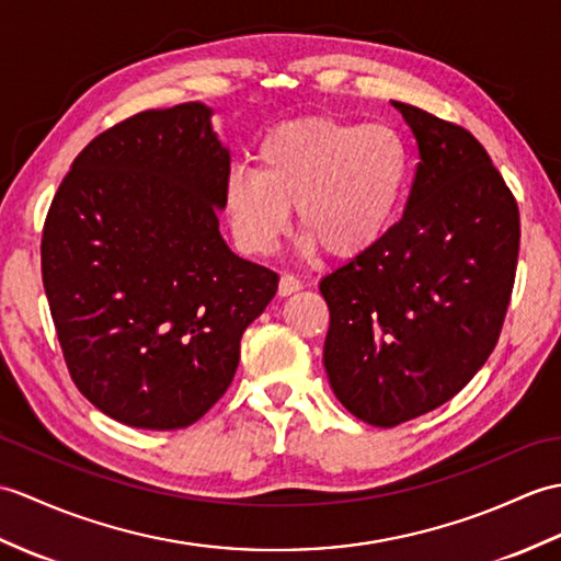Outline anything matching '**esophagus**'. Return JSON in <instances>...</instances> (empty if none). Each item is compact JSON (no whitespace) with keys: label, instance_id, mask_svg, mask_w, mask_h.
I'll use <instances>...</instances> for the list:
<instances>
[{"label":"esophagus","instance_id":"obj_1","mask_svg":"<svg viewBox=\"0 0 561 561\" xmlns=\"http://www.w3.org/2000/svg\"><path fill=\"white\" fill-rule=\"evenodd\" d=\"M298 289H301V279H298L296 275H289V272H284V275L279 277V296H289Z\"/></svg>","mask_w":561,"mask_h":561}]
</instances>
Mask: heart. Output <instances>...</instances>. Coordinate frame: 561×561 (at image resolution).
Masks as SVG:
<instances>
[{
	"instance_id": "1",
	"label": "heart",
	"mask_w": 561,
	"mask_h": 561,
	"mask_svg": "<svg viewBox=\"0 0 561 561\" xmlns=\"http://www.w3.org/2000/svg\"><path fill=\"white\" fill-rule=\"evenodd\" d=\"M255 169L227 179V213L239 243L267 255L296 210L306 249L356 257L394 225L409 184V150L394 128L301 116L270 128Z\"/></svg>"
}]
</instances>
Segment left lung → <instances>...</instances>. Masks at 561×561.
Wrapping results in <instances>:
<instances>
[{
  "label": "left lung",
  "instance_id": "1",
  "mask_svg": "<svg viewBox=\"0 0 561 561\" xmlns=\"http://www.w3.org/2000/svg\"><path fill=\"white\" fill-rule=\"evenodd\" d=\"M419 142L407 210L322 277L324 370L344 409L394 427L449 401L500 340L518 260V205L463 126L392 102Z\"/></svg>",
  "mask_w": 561,
  "mask_h": 561
}]
</instances>
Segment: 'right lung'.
Instances as JSON below:
<instances>
[{
  "label": "right lung",
  "instance_id": "add662e5",
  "mask_svg": "<svg viewBox=\"0 0 561 561\" xmlns=\"http://www.w3.org/2000/svg\"><path fill=\"white\" fill-rule=\"evenodd\" d=\"M213 110L184 102L93 138L43 229V284L64 360L110 419L188 427L227 392L243 330L279 277L229 251V150Z\"/></svg>",
  "mask_w": 561,
  "mask_h": 561
}]
</instances>
